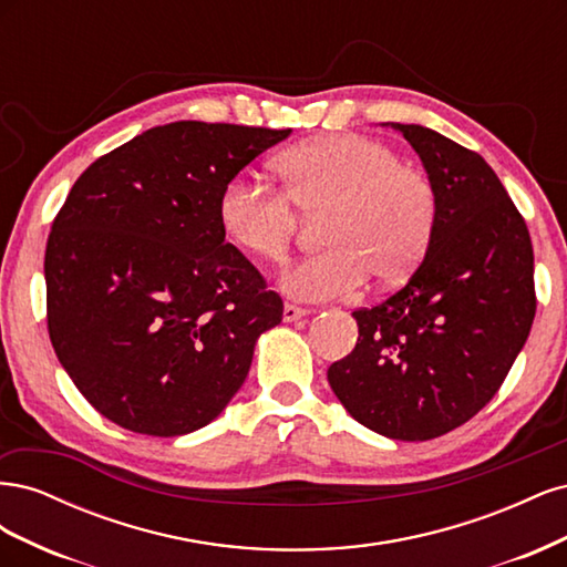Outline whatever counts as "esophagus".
<instances>
[{"label": "esophagus", "instance_id": "1", "mask_svg": "<svg viewBox=\"0 0 567 567\" xmlns=\"http://www.w3.org/2000/svg\"><path fill=\"white\" fill-rule=\"evenodd\" d=\"M307 315H310V310H305V307L284 305V321H298V319H302Z\"/></svg>", "mask_w": 567, "mask_h": 567}]
</instances>
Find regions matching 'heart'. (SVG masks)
Segmentation results:
<instances>
[{"label":"heart","mask_w":567,"mask_h":567,"mask_svg":"<svg viewBox=\"0 0 567 567\" xmlns=\"http://www.w3.org/2000/svg\"><path fill=\"white\" fill-rule=\"evenodd\" d=\"M277 175L284 194L244 175L229 179L217 198V221L236 250L274 265L298 229L292 209L323 213L326 248L284 271L279 286L288 298H342L367 277L402 284L431 250L440 215L435 184L379 140L319 136L279 156Z\"/></svg>","instance_id":"heart-1"}]
</instances>
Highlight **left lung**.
I'll list each match as a JSON object with an SVG mask.
<instances>
[{
	"label": "left lung",
	"instance_id": "8db88e82",
	"mask_svg": "<svg viewBox=\"0 0 567 567\" xmlns=\"http://www.w3.org/2000/svg\"><path fill=\"white\" fill-rule=\"evenodd\" d=\"M390 125L435 184L437 229L398 293L352 312L357 346L329 383L369 431L419 442L466 423L502 388L537 310L535 255L483 156L431 127Z\"/></svg>",
	"mask_w": 567,
	"mask_h": 567
}]
</instances>
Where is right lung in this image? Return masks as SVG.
I'll list each match as a JSON object with an SVG mask.
<instances>
[{
  "label": "right lung",
  "mask_w": 567,
  "mask_h": 567,
  "mask_svg": "<svg viewBox=\"0 0 567 567\" xmlns=\"http://www.w3.org/2000/svg\"><path fill=\"white\" fill-rule=\"evenodd\" d=\"M290 130L179 120L84 169L47 241V323L101 416L153 437L194 433L244 385L281 323L217 221L221 186Z\"/></svg>",
  "instance_id": "obj_1"
}]
</instances>
